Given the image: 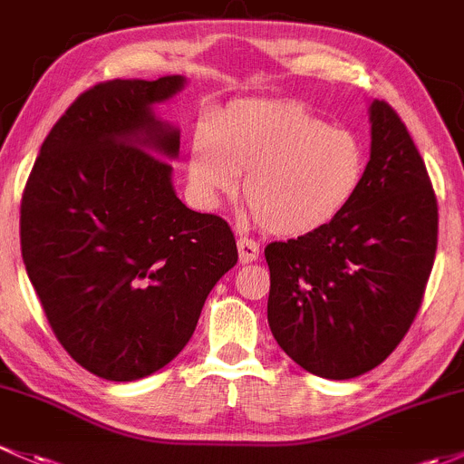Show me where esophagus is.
<instances>
[{"label": "esophagus", "instance_id": "1", "mask_svg": "<svg viewBox=\"0 0 464 464\" xmlns=\"http://www.w3.org/2000/svg\"><path fill=\"white\" fill-rule=\"evenodd\" d=\"M237 247H238V261H241V264H252V261L259 259V255H261L259 243L252 241V238L241 237L237 241Z\"/></svg>", "mask_w": 464, "mask_h": 464}]
</instances>
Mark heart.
Listing matches in <instances>:
<instances>
[{
    "instance_id": "1",
    "label": "heart",
    "mask_w": 464,
    "mask_h": 464,
    "mask_svg": "<svg viewBox=\"0 0 464 464\" xmlns=\"http://www.w3.org/2000/svg\"><path fill=\"white\" fill-rule=\"evenodd\" d=\"M188 174L203 208L237 192L246 174L243 198L259 226L302 237L351 205L366 174V150L355 133L293 100H237L194 133Z\"/></svg>"
}]
</instances>
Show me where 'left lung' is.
I'll use <instances>...</instances> for the list:
<instances>
[{
	"label": "left lung",
	"instance_id": "1",
	"mask_svg": "<svg viewBox=\"0 0 464 464\" xmlns=\"http://www.w3.org/2000/svg\"><path fill=\"white\" fill-rule=\"evenodd\" d=\"M371 159L355 198L328 226L266 247L267 324L308 373L351 380L407 335L438 246V205L407 127L369 104Z\"/></svg>",
	"mask_w": 464,
	"mask_h": 464
}]
</instances>
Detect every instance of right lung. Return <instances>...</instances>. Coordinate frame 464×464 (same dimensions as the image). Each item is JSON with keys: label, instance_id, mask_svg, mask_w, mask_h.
Returning <instances> with one entry per match:
<instances>
[{"label": "right lung", "instance_id": "add662e5", "mask_svg": "<svg viewBox=\"0 0 464 464\" xmlns=\"http://www.w3.org/2000/svg\"><path fill=\"white\" fill-rule=\"evenodd\" d=\"M185 84L165 75L84 91L46 136L24 189L28 279L64 351L102 380L133 382L169 364L238 259L227 223L185 208L171 183L180 129L156 104Z\"/></svg>", "mask_w": 464, "mask_h": 464}]
</instances>
